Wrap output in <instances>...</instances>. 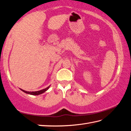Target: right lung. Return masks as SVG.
I'll list each match as a JSON object with an SVG mask.
<instances>
[{
  "instance_id": "obj_1",
  "label": "right lung",
  "mask_w": 131,
  "mask_h": 131,
  "mask_svg": "<svg viewBox=\"0 0 131 131\" xmlns=\"http://www.w3.org/2000/svg\"><path fill=\"white\" fill-rule=\"evenodd\" d=\"M50 86H48V88H45V89H44L41 90L37 91H27L23 90H22V89H20L22 91H23V92H24V93H26V94H29V95H38L41 94H42V93H45V92L46 91H47L49 89V88H50Z\"/></svg>"
}]
</instances>
